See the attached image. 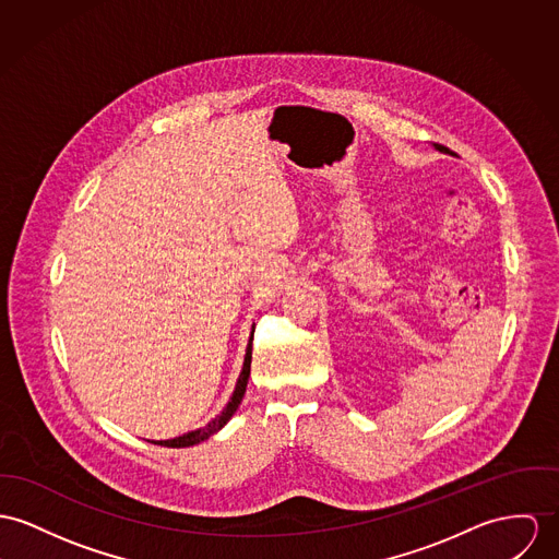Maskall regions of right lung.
Returning a JSON list of instances; mask_svg holds the SVG:
<instances>
[{
    "label": "right lung",
    "mask_w": 559,
    "mask_h": 559,
    "mask_svg": "<svg viewBox=\"0 0 559 559\" xmlns=\"http://www.w3.org/2000/svg\"><path fill=\"white\" fill-rule=\"evenodd\" d=\"M255 332V330H253ZM253 334H251V338H249V344H247V355H245V364H242V372H240V377H238V383H236V389H234V393H231V397H229V402L225 404V408L216 415L215 419L209 424V426H204V428H200V430L187 431V433H182V436H178V438H170V440H153L155 444H162V447H173V449H180V447H193V444H200V442H204L206 438H211L213 433L221 430L231 417H234V413L238 411V406H240V402H242V397H245V391H247V383H249V377H251V348H253Z\"/></svg>",
    "instance_id": "add662e5"
}]
</instances>
